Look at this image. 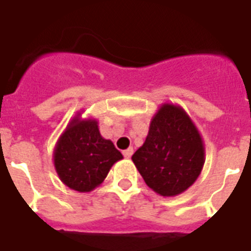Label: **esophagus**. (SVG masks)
<instances>
[{"mask_svg": "<svg viewBox=\"0 0 251 251\" xmlns=\"http://www.w3.org/2000/svg\"><path fill=\"white\" fill-rule=\"evenodd\" d=\"M132 153H134V149L132 148H127L126 151H122V154H124V157L125 158H130L132 155Z\"/></svg>", "mask_w": 251, "mask_h": 251, "instance_id": "esophagus-1", "label": "esophagus"}]
</instances>
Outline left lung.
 <instances>
[{
    "label": "left lung",
    "instance_id": "obj_1",
    "mask_svg": "<svg viewBox=\"0 0 251 251\" xmlns=\"http://www.w3.org/2000/svg\"><path fill=\"white\" fill-rule=\"evenodd\" d=\"M131 159L151 190L161 197H176L199 177L205 148L186 111L177 104L163 103L151 117L144 144Z\"/></svg>",
    "mask_w": 251,
    "mask_h": 251
}]
</instances>
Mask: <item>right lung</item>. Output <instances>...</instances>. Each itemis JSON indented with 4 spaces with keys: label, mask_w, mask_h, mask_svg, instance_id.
Returning a JSON list of instances; mask_svg holds the SVG:
<instances>
[{
    "label": "right lung",
    "mask_w": 251,
    "mask_h": 251,
    "mask_svg": "<svg viewBox=\"0 0 251 251\" xmlns=\"http://www.w3.org/2000/svg\"><path fill=\"white\" fill-rule=\"evenodd\" d=\"M121 151L100 132L93 117L74 116L53 149V165L60 180L73 190L89 193L102 184Z\"/></svg>",
    "instance_id": "obj_1"
}]
</instances>
